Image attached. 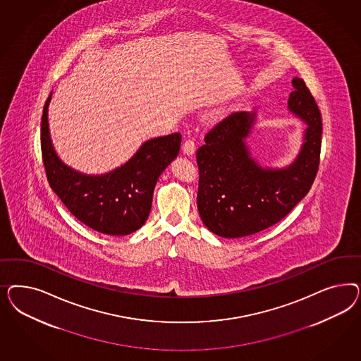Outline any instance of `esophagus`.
<instances>
[{"instance_id":"34e87169","label":"esophagus","mask_w":361,"mask_h":361,"mask_svg":"<svg viewBox=\"0 0 361 361\" xmlns=\"http://www.w3.org/2000/svg\"><path fill=\"white\" fill-rule=\"evenodd\" d=\"M196 151V144L193 139H188L184 144H183V152L185 153L186 156H192Z\"/></svg>"}]
</instances>
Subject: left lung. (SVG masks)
Here are the masks:
<instances>
[{
	"instance_id": "left-lung-1",
	"label": "left lung",
	"mask_w": 361,
	"mask_h": 361,
	"mask_svg": "<svg viewBox=\"0 0 361 361\" xmlns=\"http://www.w3.org/2000/svg\"><path fill=\"white\" fill-rule=\"evenodd\" d=\"M293 87L287 111L306 128L290 164H262L252 154L247 139L258 115L247 111L233 112L219 121L197 151V208L204 225L219 237L240 238L273 226L306 196L315 180L322 116L305 80L294 78Z\"/></svg>"
}]
</instances>
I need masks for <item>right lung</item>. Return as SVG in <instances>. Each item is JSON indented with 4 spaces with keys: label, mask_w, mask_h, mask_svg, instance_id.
Here are the masks:
<instances>
[{
    "label": "right lung",
    "mask_w": 361,
    "mask_h": 361,
    "mask_svg": "<svg viewBox=\"0 0 361 361\" xmlns=\"http://www.w3.org/2000/svg\"><path fill=\"white\" fill-rule=\"evenodd\" d=\"M46 100L41 124V148L49 184L66 208L88 228L107 235H128L149 216L159 176L180 152L181 135L145 140L124 164L107 173L87 175L58 156L49 128Z\"/></svg>",
    "instance_id": "right-lung-1"
}]
</instances>
